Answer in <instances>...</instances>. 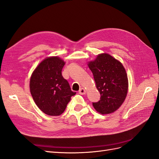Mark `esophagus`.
Returning <instances> with one entry per match:
<instances>
[{
  "instance_id": "esophagus-1",
  "label": "esophagus",
  "mask_w": 159,
  "mask_h": 159,
  "mask_svg": "<svg viewBox=\"0 0 159 159\" xmlns=\"http://www.w3.org/2000/svg\"><path fill=\"white\" fill-rule=\"evenodd\" d=\"M79 93L80 94H84L86 93V90L83 88H81L79 90Z\"/></svg>"
}]
</instances>
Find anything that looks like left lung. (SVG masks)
<instances>
[{
  "mask_svg": "<svg viewBox=\"0 0 159 159\" xmlns=\"http://www.w3.org/2000/svg\"><path fill=\"white\" fill-rule=\"evenodd\" d=\"M97 88L101 94L100 101L93 102L97 112L102 115L116 111L126 97L128 77L121 62L108 54H101L89 62Z\"/></svg>",
  "mask_w": 159,
  "mask_h": 159,
  "instance_id": "1",
  "label": "left lung"
}]
</instances>
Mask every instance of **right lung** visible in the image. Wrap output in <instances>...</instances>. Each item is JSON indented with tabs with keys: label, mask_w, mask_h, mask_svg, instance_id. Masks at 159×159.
Here are the masks:
<instances>
[{
	"label": "right lung",
	"mask_w": 159,
	"mask_h": 159,
	"mask_svg": "<svg viewBox=\"0 0 159 159\" xmlns=\"http://www.w3.org/2000/svg\"><path fill=\"white\" fill-rule=\"evenodd\" d=\"M65 64L57 57L47 58L40 63L30 77V90L34 101L50 116L61 115L71 97L76 94L62 75Z\"/></svg>",
	"instance_id": "add662e5"
}]
</instances>
